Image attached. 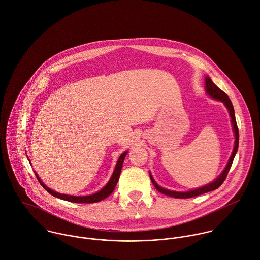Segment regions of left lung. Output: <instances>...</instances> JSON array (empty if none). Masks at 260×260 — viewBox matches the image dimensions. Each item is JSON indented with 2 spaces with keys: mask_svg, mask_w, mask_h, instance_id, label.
I'll return each mask as SVG.
<instances>
[{
  "mask_svg": "<svg viewBox=\"0 0 260 260\" xmlns=\"http://www.w3.org/2000/svg\"><path fill=\"white\" fill-rule=\"evenodd\" d=\"M206 91L207 93L216 99V100H219L221 102H223L225 104V106L227 107L228 111H229V114H230V117H231V122H232V125H233V130H234V134H235V146H234V149H233V152H232V155L225 168V170L223 171V173L220 174V176L214 180L213 182L207 184V185H204L202 187H199L197 189H193V190H189V191H186V192H178V191H173V190H169V189H166L164 187H160L156 182L155 180L153 179V177L151 176L150 174V178H151V181L153 183V185L155 186V188L166 194V196H170V197H173L175 199H187V198H192V197H197V196H200V194H203L205 192H208V191H212V190H215L217 189L223 182L224 180L226 179L227 177V174L230 171V168L232 166V162H233V159L235 157V154L237 152V149H238V144H239V130H238V127H237V123H236V119H235V113H234V108H233V105H232V102L231 100L229 99V96L227 95L226 92H224L222 89H220L219 87H217L213 82L212 80L208 77L206 78Z\"/></svg>",
  "mask_w": 260,
  "mask_h": 260,
  "instance_id": "obj_1",
  "label": "left lung"
}]
</instances>
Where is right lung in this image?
Listing matches in <instances>:
<instances>
[{
    "label": "right lung",
    "mask_w": 260,
    "mask_h": 260,
    "mask_svg": "<svg viewBox=\"0 0 260 260\" xmlns=\"http://www.w3.org/2000/svg\"><path fill=\"white\" fill-rule=\"evenodd\" d=\"M128 152H124L118 159L117 161V165H116V168H115V171L112 174L109 182L101 189L99 190L98 192L93 193V194H90V196H85V197H75V196H69V194H62V193H59V192H56L52 189H50L49 187H47L42 181L41 179L39 178V176L37 175V173L34 172L38 181L40 182V184L43 186V188L48 191L50 194H52L53 197H56L58 199H61V200H64V201H68V202H72V203H86V204H91V203H96V202H100L104 199H106L107 197H109L113 190L115 189V186L119 180V177H120V173H121V170H122V166H123V162H124V159H125V156Z\"/></svg>",
    "instance_id": "add662e5"
}]
</instances>
